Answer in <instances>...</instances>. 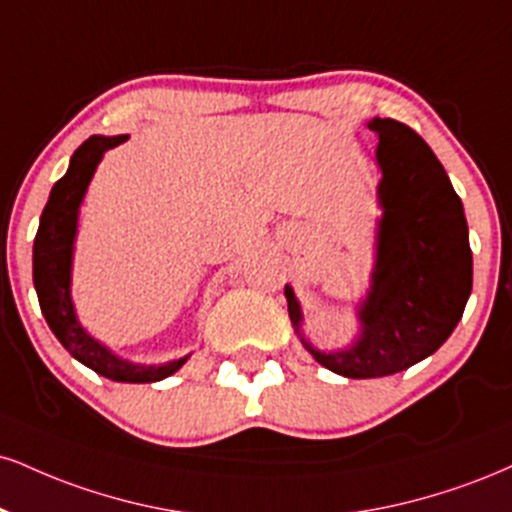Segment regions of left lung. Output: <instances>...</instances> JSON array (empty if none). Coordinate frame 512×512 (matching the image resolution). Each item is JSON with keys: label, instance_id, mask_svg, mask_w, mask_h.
Here are the masks:
<instances>
[{"label": "left lung", "instance_id": "8db88e82", "mask_svg": "<svg viewBox=\"0 0 512 512\" xmlns=\"http://www.w3.org/2000/svg\"><path fill=\"white\" fill-rule=\"evenodd\" d=\"M381 166L377 272L360 307L362 336L350 350L319 353V365L348 379L403 372L443 346L472 291V250L463 202L424 140L405 123L372 119ZM288 315L300 331V307L286 286Z\"/></svg>", "mask_w": 512, "mask_h": 512}]
</instances>
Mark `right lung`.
I'll use <instances>...</instances> for the list:
<instances>
[{
	"instance_id": "add662e5",
	"label": "right lung",
	"mask_w": 512,
	"mask_h": 512,
	"mask_svg": "<svg viewBox=\"0 0 512 512\" xmlns=\"http://www.w3.org/2000/svg\"><path fill=\"white\" fill-rule=\"evenodd\" d=\"M126 138L128 135H114V138L90 135L73 152L69 171L54 183L47 205L42 209L40 229L33 248V281L35 291H38L40 310L49 329L78 362H83L92 372L107 379L126 381V384H150V381L166 379L169 374H174L186 362V357L166 362V365H131V362L119 360L107 348L100 346L95 338L85 334L83 326L78 324L76 312H73L69 295L71 252L80 200H83L92 171L100 164L104 152L112 150Z\"/></svg>"
}]
</instances>
